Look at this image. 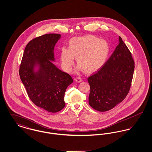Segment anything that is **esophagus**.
Here are the masks:
<instances>
[{"label": "esophagus", "mask_w": 152, "mask_h": 152, "mask_svg": "<svg viewBox=\"0 0 152 152\" xmlns=\"http://www.w3.org/2000/svg\"><path fill=\"white\" fill-rule=\"evenodd\" d=\"M75 81L76 82H77V83H80V82H81L82 81V79L81 77H76V78H75Z\"/></svg>", "instance_id": "34e87169"}]
</instances>
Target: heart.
I'll use <instances>...</instances> for the list:
<instances>
[{
	"label": "heart",
	"mask_w": 152,
	"mask_h": 152,
	"mask_svg": "<svg viewBox=\"0 0 152 152\" xmlns=\"http://www.w3.org/2000/svg\"><path fill=\"white\" fill-rule=\"evenodd\" d=\"M109 53L108 44L104 40L92 35L73 37L69 42V47L61 48V65L65 72H69L75 56L79 64L77 72L83 68L86 72H92L104 64Z\"/></svg>",
	"instance_id": "1"
}]
</instances>
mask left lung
<instances>
[{
  "label": "left lung",
  "instance_id": "1",
  "mask_svg": "<svg viewBox=\"0 0 152 152\" xmlns=\"http://www.w3.org/2000/svg\"><path fill=\"white\" fill-rule=\"evenodd\" d=\"M119 43L101 69L89 77V104L99 112L108 111L124 100L130 89L134 62L119 36Z\"/></svg>",
  "mask_w": 152,
  "mask_h": 152
}]
</instances>
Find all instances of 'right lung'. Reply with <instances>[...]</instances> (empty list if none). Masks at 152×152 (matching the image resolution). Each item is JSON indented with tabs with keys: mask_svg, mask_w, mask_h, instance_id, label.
Here are the masks:
<instances>
[{
	"mask_svg": "<svg viewBox=\"0 0 152 152\" xmlns=\"http://www.w3.org/2000/svg\"><path fill=\"white\" fill-rule=\"evenodd\" d=\"M61 35L48 34L36 37L26 45L19 75L33 103L48 112L56 113L65 107V91L73 83L71 76L52 63L54 47Z\"/></svg>",
	"mask_w": 152,
	"mask_h": 152,
	"instance_id": "add662e5",
	"label": "right lung"
}]
</instances>
